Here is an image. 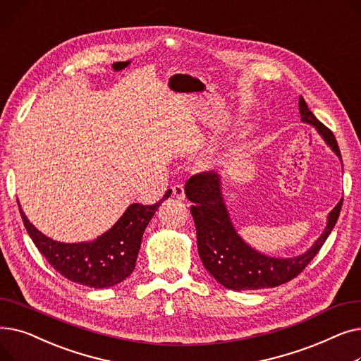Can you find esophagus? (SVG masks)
Wrapping results in <instances>:
<instances>
[{
	"mask_svg": "<svg viewBox=\"0 0 361 361\" xmlns=\"http://www.w3.org/2000/svg\"><path fill=\"white\" fill-rule=\"evenodd\" d=\"M173 195H174L178 200H184L185 195H184V187H183V184H176V185L173 187Z\"/></svg>",
	"mask_w": 361,
	"mask_h": 361,
	"instance_id": "esophagus-1",
	"label": "esophagus"
}]
</instances>
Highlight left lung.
I'll list each match as a JSON object with an SVG mask.
<instances>
[{"label": "left lung", "mask_w": 361, "mask_h": 361, "mask_svg": "<svg viewBox=\"0 0 361 361\" xmlns=\"http://www.w3.org/2000/svg\"><path fill=\"white\" fill-rule=\"evenodd\" d=\"M301 121L310 124L341 159L332 131L322 124L300 97ZM343 164V159H341ZM185 197L193 204L190 212L197 233V250L203 267L221 286L234 291L274 288L295 278L317 255L338 221L343 199L329 212L324 233L305 253L293 257L263 255L237 233L222 193V177L215 171L193 176L185 183Z\"/></svg>", "instance_id": "8db88e82"}]
</instances>
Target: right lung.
<instances>
[{
  "mask_svg": "<svg viewBox=\"0 0 361 361\" xmlns=\"http://www.w3.org/2000/svg\"><path fill=\"white\" fill-rule=\"evenodd\" d=\"M169 196L171 190L152 206L130 204L106 233L82 243H61L47 237L27 219L18 200L17 203L27 234L56 272L90 288H109L135 271L146 226Z\"/></svg>",
  "mask_w": 361,
  "mask_h": 361,
  "instance_id": "add662e5",
  "label": "right lung"
}]
</instances>
